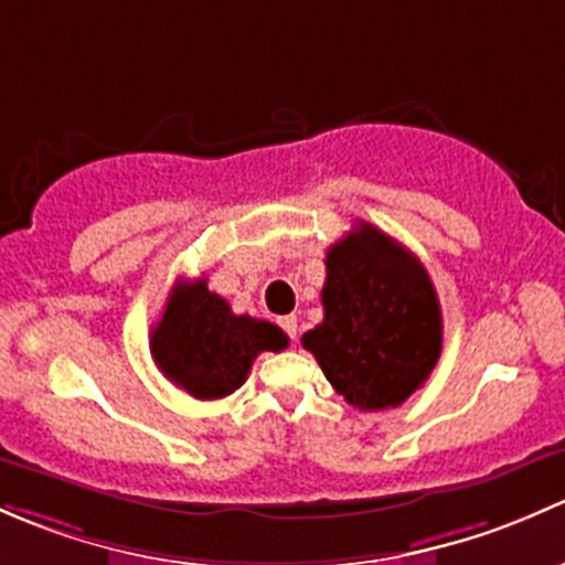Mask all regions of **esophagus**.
<instances>
[{"label": "esophagus", "instance_id": "34e87169", "mask_svg": "<svg viewBox=\"0 0 565 565\" xmlns=\"http://www.w3.org/2000/svg\"><path fill=\"white\" fill-rule=\"evenodd\" d=\"M280 326L285 334L290 337V340H296V329H299V321H296V316H285L280 318Z\"/></svg>", "mask_w": 565, "mask_h": 565}]
</instances>
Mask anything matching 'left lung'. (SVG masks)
<instances>
[{"label": "left lung", "instance_id": "obj_1", "mask_svg": "<svg viewBox=\"0 0 565 565\" xmlns=\"http://www.w3.org/2000/svg\"><path fill=\"white\" fill-rule=\"evenodd\" d=\"M323 321L301 337L337 394L359 411L397 408L440 356L444 323L418 258L359 223L326 253Z\"/></svg>", "mask_w": 565, "mask_h": 565}]
</instances>
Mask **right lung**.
Listing matches in <instances>:
<instances>
[{
	"mask_svg": "<svg viewBox=\"0 0 565 565\" xmlns=\"http://www.w3.org/2000/svg\"><path fill=\"white\" fill-rule=\"evenodd\" d=\"M149 345L168 381L195 399H220L247 381L258 353L288 348V337L280 326L236 316L206 280H195L173 285Z\"/></svg>",
	"mask_w": 565,
	"mask_h": 565,
	"instance_id": "1",
	"label": "right lung"
}]
</instances>
